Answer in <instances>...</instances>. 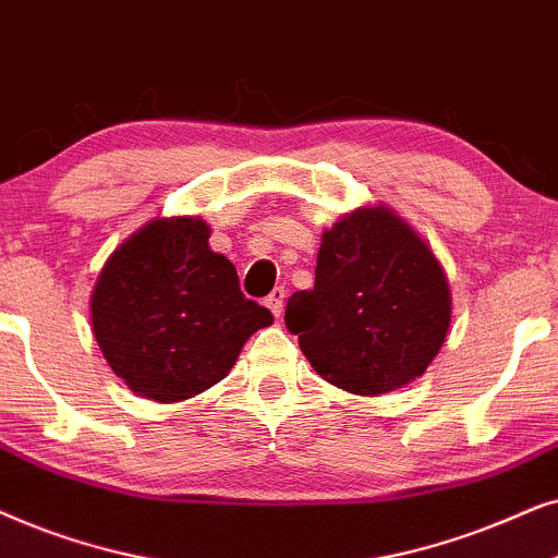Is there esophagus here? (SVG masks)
<instances>
[{
  "label": "esophagus",
  "instance_id": "34e87169",
  "mask_svg": "<svg viewBox=\"0 0 558 558\" xmlns=\"http://www.w3.org/2000/svg\"><path fill=\"white\" fill-rule=\"evenodd\" d=\"M283 303H286V288H275V291L265 299V306L270 308L278 318L283 314Z\"/></svg>",
  "mask_w": 558,
  "mask_h": 558
}]
</instances>
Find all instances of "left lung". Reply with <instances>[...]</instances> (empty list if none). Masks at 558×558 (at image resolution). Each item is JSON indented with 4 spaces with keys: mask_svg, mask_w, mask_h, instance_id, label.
Returning a JSON list of instances; mask_svg holds the SVG:
<instances>
[{
    "mask_svg": "<svg viewBox=\"0 0 558 558\" xmlns=\"http://www.w3.org/2000/svg\"><path fill=\"white\" fill-rule=\"evenodd\" d=\"M447 272L390 206L367 204L324 229L316 283L291 295L288 331L311 367L354 396H385L426 373L447 339Z\"/></svg>",
    "mask_w": 558,
    "mask_h": 558,
    "instance_id": "8db88e82",
    "label": "left lung"
}]
</instances>
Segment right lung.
<instances>
[{
    "instance_id": "obj_1",
    "label": "right lung",
    "mask_w": 558,
    "mask_h": 558,
    "mask_svg": "<svg viewBox=\"0 0 558 558\" xmlns=\"http://www.w3.org/2000/svg\"><path fill=\"white\" fill-rule=\"evenodd\" d=\"M202 217H155L111 252L92 291L104 360L140 398L181 403L225 380L272 314L244 299Z\"/></svg>"
}]
</instances>
